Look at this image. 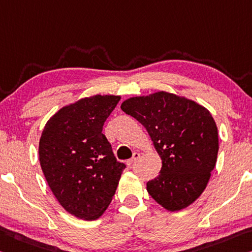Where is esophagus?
<instances>
[{"instance_id": "esophagus-1", "label": "esophagus", "mask_w": 252, "mask_h": 252, "mask_svg": "<svg viewBox=\"0 0 252 252\" xmlns=\"http://www.w3.org/2000/svg\"><path fill=\"white\" fill-rule=\"evenodd\" d=\"M139 158H140V154H139V153H134V154H133V157L131 158V159H129V160L126 161L127 166H129V167L133 166V163H134L135 161H137V160H139Z\"/></svg>"}]
</instances>
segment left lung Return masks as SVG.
Instances as JSON below:
<instances>
[{
  "label": "left lung",
  "instance_id": "obj_1",
  "mask_svg": "<svg viewBox=\"0 0 252 252\" xmlns=\"http://www.w3.org/2000/svg\"><path fill=\"white\" fill-rule=\"evenodd\" d=\"M121 109L145 126L161 157L159 176L147 183L150 196L168 211L190 205L217 162L218 127L210 112L166 92L131 97Z\"/></svg>",
  "mask_w": 252,
  "mask_h": 252
}]
</instances>
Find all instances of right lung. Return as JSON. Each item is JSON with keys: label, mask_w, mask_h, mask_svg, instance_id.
<instances>
[{"label": "right lung", "mask_w": 252, "mask_h": 252, "mask_svg": "<svg viewBox=\"0 0 252 252\" xmlns=\"http://www.w3.org/2000/svg\"><path fill=\"white\" fill-rule=\"evenodd\" d=\"M120 96L96 95L63 107L42 131L39 160L46 181L67 212L96 220L109 206L126 165L102 133Z\"/></svg>", "instance_id": "obj_1"}]
</instances>
